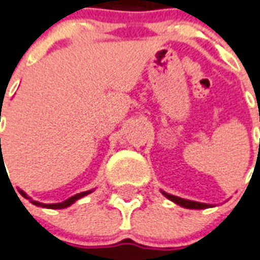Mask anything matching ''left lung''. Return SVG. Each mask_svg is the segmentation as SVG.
<instances>
[{
  "label": "left lung",
  "instance_id": "left-lung-1",
  "mask_svg": "<svg viewBox=\"0 0 260 260\" xmlns=\"http://www.w3.org/2000/svg\"><path fill=\"white\" fill-rule=\"evenodd\" d=\"M161 193L166 196L167 199H170L171 202H174V203L179 204V206L184 207V208H191V210H204V208L214 207V206H211V204H207V203H199V202H193V200L181 199V198H179V196L171 195V193H167V192H164V191H161Z\"/></svg>",
  "mask_w": 260,
  "mask_h": 260
}]
</instances>
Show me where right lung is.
I'll return each mask as SVG.
<instances>
[{
	"instance_id": "1",
	"label": "right lung",
	"mask_w": 260,
	"mask_h": 260,
	"mask_svg": "<svg viewBox=\"0 0 260 260\" xmlns=\"http://www.w3.org/2000/svg\"><path fill=\"white\" fill-rule=\"evenodd\" d=\"M0 141H1V139H0ZM1 151H2V149H1ZM2 163H4V157H2V152H1V156H0V166H1ZM18 191H20V193H21V195H22V196H24L25 199H30V198H29V196H27L24 191H21V189H18ZM92 191H93V189H90V191H85V192H80V193H76L75 196H72V198H69V199H67V200H65V202H61V203L45 204V203H40V202H36V200H31V199H30V202H31V203H33V204H35V206L44 207V208H52V210H61V208H67V207L72 206V204L75 203L76 200L81 199V198H84V196H86V195H88V193H90V192H92Z\"/></svg>"
}]
</instances>
